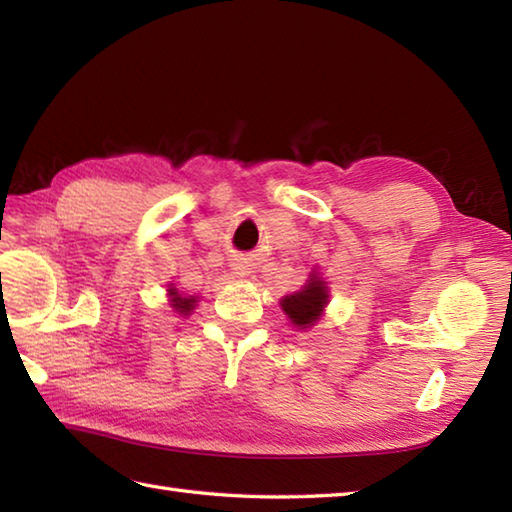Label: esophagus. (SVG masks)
Returning a JSON list of instances; mask_svg holds the SVG:
<instances>
[{
    "label": "esophagus",
    "mask_w": 512,
    "mask_h": 512,
    "mask_svg": "<svg viewBox=\"0 0 512 512\" xmlns=\"http://www.w3.org/2000/svg\"><path fill=\"white\" fill-rule=\"evenodd\" d=\"M233 275L235 277H246L248 275V266L244 262H235L233 264Z\"/></svg>",
    "instance_id": "obj_1"
}]
</instances>
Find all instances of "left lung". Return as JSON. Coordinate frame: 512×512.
Wrapping results in <instances>:
<instances>
[{"label": "left lung", "mask_w": 512, "mask_h": 512, "mask_svg": "<svg viewBox=\"0 0 512 512\" xmlns=\"http://www.w3.org/2000/svg\"><path fill=\"white\" fill-rule=\"evenodd\" d=\"M328 303H330L328 281L323 279L319 268H312V273L308 275V281L301 286V290L292 292V295H286L279 301V306L297 330H310L312 325L319 323L325 308H328Z\"/></svg>", "instance_id": "obj_1"}]
</instances>
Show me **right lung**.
I'll use <instances>...</instances> for the list:
<instances>
[{
	"instance_id": "1",
	"label": "right lung",
	"mask_w": 512,
	"mask_h": 512,
	"mask_svg": "<svg viewBox=\"0 0 512 512\" xmlns=\"http://www.w3.org/2000/svg\"><path fill=\"white\" fill-rule=\"evenodd\" d=\"M167 297H169V306L173 308V312L178 314V317H189V314L198 306L200 297H193V295H182V292L169 284L167 286Z\"/></svg>"
}]
</instances>
